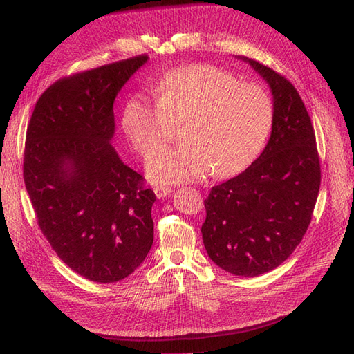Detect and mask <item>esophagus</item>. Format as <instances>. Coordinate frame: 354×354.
Here are the masks:
<instances>
[{"instance_id":"34e87169","label":"esophagus","mask_w":354,"mask_h":354,"mask_svg":"<svg viewBox=\"0 0 354 354\" xmlns=\"http://www.w3.org/2000/svg\"><path fill=\"white\" fill-rule=\"evenodd\" d=\"M153 193H156V196L158 198H162V197H166L171 193V188L166 187V185H156V187H153Z\"/></svg>"}]
</instances>
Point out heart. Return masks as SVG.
<instances>
[{
    "mask_svg": "<svg viewBox=\"0 0 354 354\" xmlns=\"http://www.w3.org/2000/svg\"><path fill=\"white\" fill-rule=\"evenodd\" d=\"M157 100L140 93L124 104L122 130L131 148L149 157L183 124V145L153 154L147 165L157 184H180L207 174L233 176L254 161L275 120L263 85L241 82L229 70L192 64L170 70L157 84Z\"/></svg>",
    "mask_w": 354,
    "mask_h": 354,
    "instance_id": "b5f03b06",
    "label": "heart"
}]
</instances>
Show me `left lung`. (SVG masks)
Wrapping results in <instances>:
<instances>
[{"mask_svg": "<svg viewBox=\"0 0 354 354\" xmlns=\"http://www.w3.org/2000/svg\"><path fill=\"white\" fill-rule=\"evenodd\" d=\"M269 84L275 120L252 165L211 188L202 236L207 256L225 272L259 277L301 243L311 223L322 170L311 118L293 84L256 59L242 57Z\"/></svg>", "mask_w": 354, "mask_h": 354, "instance_id": "8db88e82", "label": "left lung"}]
</instances>
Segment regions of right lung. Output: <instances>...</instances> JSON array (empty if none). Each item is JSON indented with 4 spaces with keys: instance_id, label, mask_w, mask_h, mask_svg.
Listing matches in <instances>:
<instances>
[{
    "instance_id": "right-lung-1",
    "label": "right lung",
    "mask_w": 354,
    "mask_h": 354,
    "mask_svg": "<svg viewBox=\"0 0 354 354\" xmlns=\"http://www.w3.org/2000/svg\"><path fill=\"white\" fill-rule=\"evenodd\" d=\"M138 55L52 84L26 129L24 180L52 250L76 274L116 283L139 268L152 247L156 194L112 147L113 102Z\"/></svg>"
}]
</instances>
